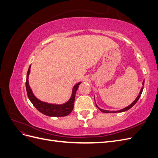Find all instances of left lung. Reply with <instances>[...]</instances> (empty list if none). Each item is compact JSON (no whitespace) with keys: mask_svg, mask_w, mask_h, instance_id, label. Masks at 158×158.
I'll list each match as a JSON object with an SVG mask.
<instances>
[{"mask_svg":"<svg viewBox=\"0 0 158 158\" xmlns=\"http://www.w3.org/2000/svg\"><path fill=\"white\" fill-rule=\"evenodd\" d=\"M144 81H143V82H142V88H141V89H140V93H139V94L138 95V96L136 97V98L135 99V101H134L131 104L129 105L128 106H127V107H125V108H123V109H122L118 110V111H107V110H104V109H100V108L97 106V104H96V103H95V105H96V107H97L100 110V111H102V112H103V113H121V112L126 111H127V110L130 109L132 107H133L134 106H135V105L136 104V103L138 102V100L139 99V98H140V95H141V94H142V93L143 89H144ZM94 99H95V98H94Z\"/></svg>","mask_w":158,"mask_h":158,"instance_id":"left-lung-1","label":"left lung"}]
</instances>
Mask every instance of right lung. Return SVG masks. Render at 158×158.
<instances>
[{
    "mask_svg": "<svg viewBox=\"0 0 158 158\" xmlns=\"http://www.w3.org/2000/svg\"><path fill=\"white\" fill-rule=\"evenodd\" d=\"M30 68L31 65L30 66V67L27 70L26 87L28 98H29L30 102L33 105V106H34L40 112L47 116L57 117L67 116L68 114H69L72 112V111H73L74 107L76 92L79 87V85L82 82H78L74 85L73 88V90H72V94L70 99L64 103L55 104L42 102L35 96V95L33 94L32 92V89L30 86L28 78H29V75L30 73Z\"/></svg>",
    "mask_w": 158,
    "mask_h": 158,
    "instance_id": "right-lung-1",
    "label": "right lung"
}]
</instances>
